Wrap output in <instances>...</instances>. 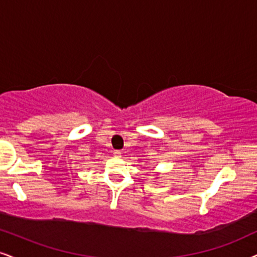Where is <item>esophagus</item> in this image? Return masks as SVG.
Here are the masks:
<instances>
[{"label":"esophagus","instance_id":"1","mask_svg":"<svg viewBox=\"0 0 257 257\" xmlns=\"http://www.w3.org/2000/svg\"><path fill=\"white\" fill-rule=\"evenodd\" d=\"M113 154H114V156H115V157H121V151H120V150H114Z\"/></svg>","mask_w":257,"mask_h":257}]
</instances>
